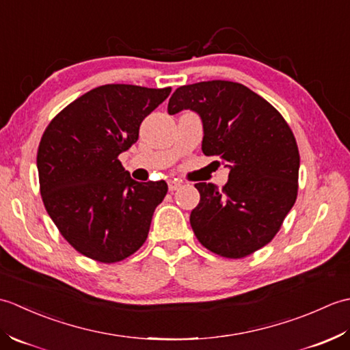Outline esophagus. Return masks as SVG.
I'll use <instances>...</instances> for the list:
<instances>
[{
    "label": "esophagus",
    "mask_w": 350,
    "mask_h": 350,
    "mask_svg": "<svg viewBox=\"0 0 350 350\" xmlns=\"http://www.w3.org/2000/svg\"><path fill=\"white\" fill-rule=\"evenodd\" d=\"M180 187H182V182L180 180H177V179L168 180V189L170 191H177Z\"/></svg>",
    "instance_id": "obj_1"
}]
</instances>
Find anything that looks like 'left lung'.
<instances>
[{"label": "left lung", "instance_id": "8db88e82", "mask_svg": "<svg viewBox=\"0 0 350 350\" xmlns=\"http://www.w3.org/2000/svg\"><path fill=\"white\" fill-rule=\"evenodd\" d=\"M182 109L202 117L203 153L230 170L222 189L196 183L200 203L191 212V227L215 254L247 257L273 239L296 202L299 150L293 132L269 102L232 81L179 87L168 114Z\"/></svg>", "mask_w": 350, "mask_h": 350}]
</instances>
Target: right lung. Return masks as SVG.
Wrapping results in <instances>:
<instances>
[{"instance_id":"right-lung-1","label":"right lung","mask_w":350,"mask_h":350,"mask_svg":"<svg viewBox=\"0 0 350 350\" xmlns=\"http://www.w3.org/2000/svg\"><path fill=\"white\" fill-rule=\"evenodd\" d=\"M170 93V87H96L44 129L37 150L44 209L83 256L116 263L146 242L168 187L163 180H133L118 154L137 143L141 122Z\"/></svg>"}]
</instances>
